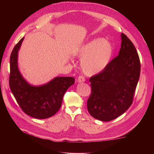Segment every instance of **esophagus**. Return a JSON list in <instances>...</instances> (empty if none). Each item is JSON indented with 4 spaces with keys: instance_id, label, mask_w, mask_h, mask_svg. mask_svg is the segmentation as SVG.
Returning <instances> with one entry per match:
<instances>
[{
    "instance_id": "1",
    "label": "esophagus",
    "mask_w": 154,
    "mask_h": 154,
    "mask_svg": "<svg viewBox=\"0 0 154 154\" xmlns=\"http://www.w3.org/2000/svg\"><path fill=\"white\" fill-rule=\"evenodd\" d=\"M85 81V79L83 76H78V82L81 83V82H83Z\"/></svg>"
}]
</instances>
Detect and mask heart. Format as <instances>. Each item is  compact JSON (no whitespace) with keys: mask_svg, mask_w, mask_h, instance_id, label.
<instances>
[{"mask_svg":"<svg viewBox=\"0 0 154 154\" xmlns=\"http://www.w3.org/2000/svg\"><path fill=\"white\" fill-rule=\"evenodd\" d=\"M113 53L111 44L101 38L93 40L78 49L76 55L82 58L80 66L87 75L98 74L108 66Z\"/></svg>","mask_w":154,"mask_h":154,"instance_id":"heart-1","label":"heart"}]
</instances>
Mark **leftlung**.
I'll list each match as a JSON object with an SVG mask.
<instances>
[{
    "label": "left lung",
    "mask_w": 154,
    "mask_h": 154,
    "mask_svg": "<svg viewBox=\"0 0 154 154\" xmlns=\"http://www.w3.org/2000/svg\"><path fill=\"white\" fill-rule=\"evenodd\" d=\"M121 36L119 54L89 80L91 94L87 100V109L93 118L103 122L117 118L131 106L140 76L137 50L125 34Z\"/></svg>",
    "instance_id": "obj_1"
}]
</instances>
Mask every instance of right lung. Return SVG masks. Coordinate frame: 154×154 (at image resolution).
<instances>
[{
	"label": "right lung",
	"instance_id": "right-lung-1",
	"mask_svg": "<svg viewBox=\"0 0 154 154\" xmlns=\"http://www.w3.org/2000/svg\"><path fill=\"white\" fill-rule=\"evenodd\" d=\"M24 37L14 47L10 56L9 84L18 104L25 114L36 119L54 115L61 107L65 92L74 83L72 77H57L39 87L29 85L18 69V52Z\"/></svg>",
	"mask_w": 154,
	"mask_h": 154
}]
</instances>
